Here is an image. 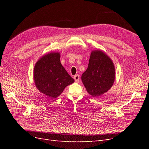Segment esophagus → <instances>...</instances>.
<instances>
[{"mask_svg": "<svg viewBox=\"0 0 149 149\" xmlns=\"http://www.w3.org/2000/svg\"><path fill=\"white\" fill-rule=\"evenodd\" d=\"M79 79H80V78H79V76L78 74H76L74 76V79L75 80L76 82H78L79 81Z\"/></svg>", "mask_w": 149, "mask_h": 149, "instance_id": "34e87169", "label": "esophagus"}]
</instances>
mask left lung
Returning <instances> with one entry per match:
<instances>
[{
    "mask_svg": "<svg viewBox=\"0 0 149 149\" xmlns=\"http://www.w3.org/2000/svg\"><path fill=\"white\" fill-rule=\"evenodd\" d=\"M82 82L88 93L93 97L100 96L113 85L115 68L113 62L101 50L91 53L87 70L81 76Z\"/></svg>",
    "mask_w": 149,
    "mask_h": 149,
    "instance_id": "1",
    "label": "left lung"
}]
</instances>
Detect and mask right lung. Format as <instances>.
Masks as SVG:
<instances>
[{
  "label": "right lung",
  "mask_w": 149,
  "mask_h": 149,
  "mask_svg": "<svg viewBox=\"0 0 149 149\" xmlns=\"http://www.w3.org/2000/svg\"><path fill=\"white\" fill-rule=\"evenodd\" d=\"M60 58L59 53H49L40 58L34 67L36 87L52 99L56 98L67 86L74 82L61 64Z\"/></svg>",
  "instance_id": "obj_1"
}]
</instances>
